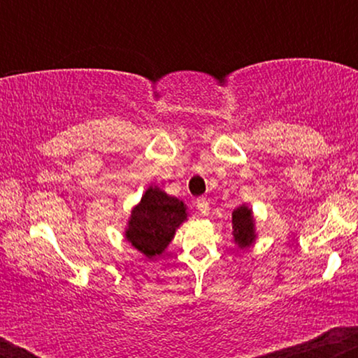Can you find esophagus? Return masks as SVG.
Listing matches in <instances>:
<instances>
[{"mask_svg":"<svg viewBox=\"0 0 358 358\" xmlns=\"http://www.w3.org/2000/svg\"><path fill=\"white\" fill-rule=\"evenodd\" d=\"M195 207H196V210H199V213L200 215H208V212H210V205H208V202L207 200L203 199H196V202H195Z\"/></svg>","mask_w":358,"mask_h":358,"instance_id":"34e87169","label":"esophagus"}]
</instances>
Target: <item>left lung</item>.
Instances as JSON below:
<instances>
[{
    "label": "left lung",
    "mask_w": 358,
    "mask_h": 358,
    "mask_svg": "<svg viewBox=\"0 0 358 358\" xmlns=\"http://www.w3.org/2000/svg\"><path fill=\"white\" fill-rule=\"evenodd\" d=\"M232 236L234 242L241 249L250 248L256 242V222H254L252 208L245 203L232 212Z\"/></svg>",
    "instance_id": "obj_1"
}]
</instances>
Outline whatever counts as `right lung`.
I'll list each match as a JSON object with an SVG mask.
<instances>
[{
    "label": "right lung",
    "mask_w": 358,
    "mask_h": 358,
    "mask_svg": "<svg viewBox=\"0 0 358 358\" xmlns=\"http://www.w3.org/2000/svg\"><path fill=\"white\" fill-rule=\"evenodd\" d=\"M187 217V205L155 185L143 193L131 210L124 237L143 256L156 259L165 252Z\"/></svg>",
    "instance_id": "add662e5"
}]
</instances>
